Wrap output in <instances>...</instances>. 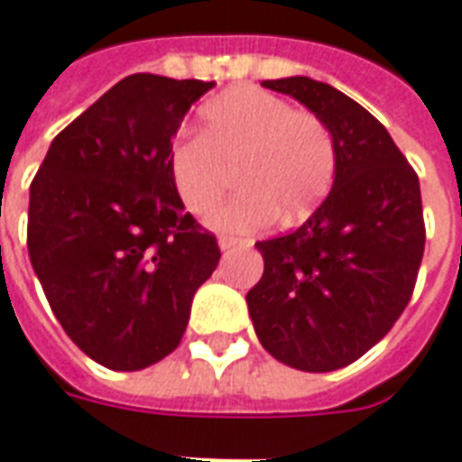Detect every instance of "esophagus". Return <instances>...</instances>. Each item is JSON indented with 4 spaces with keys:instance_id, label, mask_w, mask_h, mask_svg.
I'll use <instances>...</instances> for the list:
<instances>
[{
    "instance_id": "esophagus-1",
    "label": "esophagus",
    "mask_w": 462,
    "mask_h": 462,
    "mask_svg": "<svg viewBox=\"0 0 462 462\" xmlns=\"http://www.w3.org/2000/svg\"><path fill=\"white\" fill-rule=\"evenodd\" d=\"M241 246V241H238V238H218V248H221V251H231V248H238Z\"/></svg>"
}]
</instances>
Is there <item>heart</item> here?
Returning <instances> with one entry per match:
<instances>
[{
    "instance_id": "heart-1",
    "label": "heart",
    "mask_w": 462,
    "mask_h": 462,
    "mask_svg": "<svg viewBox=\"0 0 462 462\" xmlns=\"http://www.w3.org/2000/svg\"><path fill=\"white\" fill-rule=\"evenodd\" d=\"M244 194L216 208L206 224L221 234L299 224L328 196L336 179V143L328 126L309 111L254 87L226 91L199 114V139L169 152V176L191 214L214 208L236 169Z\"/></svg>"
}]
</instances>
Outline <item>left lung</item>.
Segmentation results:
<instances>
[{"label": "left lung", "instance_id": "1", "mask_svg": "<svg viewBox=\"0 0 462 462\" xmlns=\"http://www.w3.org/2000/svg\"><path fill=\"white\" fill-rule=\"evenodd\" d=\"M328 126L336 179L286 236L258 241L263 276L246 293L261 346L296 371L328 373L371 351L411 300L423 261L418 176L381 121L309 77L261 81Z\"/></svg>", "mask_w": 462, "mask_h": 462}]
</instances>
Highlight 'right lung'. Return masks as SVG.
<instances>
[{
	"label": "right lung",
	"instance_id": "1",
	"mask_svg": "<svg viewBox=\"0 0 462 462\" xmlns=\"http://www.w3.org/2000/svg\"><path fill=\"white\" fill-rule=\"evenodd\" d=\"M214 81L132 74L69 124L29 186L27 246L54 316L91 361L142 371L181 343L218 244L186 214L169 152Z\"/></svg>",
	"mask_w": 462,
	"mask_h": 462
}]
</instances>
